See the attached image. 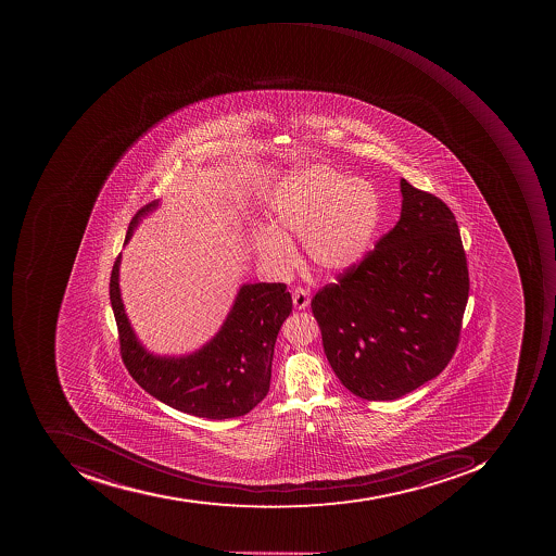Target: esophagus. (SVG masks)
<instances>
[{
    "mask_svg": "<svg viewBox=\"0 0 556 556\" xmlns=\"http://www.w3.org/2000/svg\"><path fill=\"white\" fill-rule=\"evenodd\" d=\"M292 302H294V307L298 308V311L307 307L311 299H308V292L305 291L304 287H298V289L292 292Z\"/></svg>",
    "mask_w": 556,
    "mask_h": 556,
    "instance_id": "obj_1",
    "label": "esophagus"
}]
</instances>
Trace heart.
Returning <instances> with one entry per match:
<instances>
[{
  "label": "heart",
  "instance_id": "heart-1",
  "mask_svg": "<svg viewBox=\"0 0 556 556\" xmlns=\"http://www.w3.org/2000/svg\"><path fill=\"white\" fill-rule=\"evenodd\" d=\"M381 202L361 178L327 165H308L283 177L270 200L273 229L255 233L254 251L270 269H291V237L304 242L316 269L341 274L363 261L378 232Z\"/></svg>",
  "mask_w": 556,
  "mask_h": 556
}]
</instances>
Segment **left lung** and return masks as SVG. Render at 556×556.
<instances>
[{"label":"left lung","instance_id":"obj_1","mask_svg":"<svg viewBox=\"0 0 556 556\" xmlns=\"http://www.w3.org/2000/svg\"><path fill=\"white\" fill-rule=\"evenodd\" d=\"M394 229L313 298L324 352L339 381L367 401H392L447 366L462 332L469 274L443 200L401 178Z\"/></svg>","mask_w":556,"mask_h":556}]
</instances>
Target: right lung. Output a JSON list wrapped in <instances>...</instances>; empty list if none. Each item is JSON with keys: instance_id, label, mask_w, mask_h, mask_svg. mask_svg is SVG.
I'll use <instances>...</instances> for the list:
<instances>
[{"instance_id": "add662e5", "label": "right lung", "mask_w": 556, "mask_h": 556, "mask_svg": "<svg viewBox=\"0 0 556 556\" xmlns=\"http://www.w3.org/2000/svg\"><path fill=\"white\" fill-rule=\"evenodd\" d=\"M159 205H146L128 226L130 240L143 215ZM110 277V302L118 327L125 367L140 388L155 400L197 418H239L254 409L269 392L274 345L283 320L292 313L286 283H243L226 323L211 342L181 357L153 356L138 342L121 298L118 269Z\"/></svg>"}]
</instances>
